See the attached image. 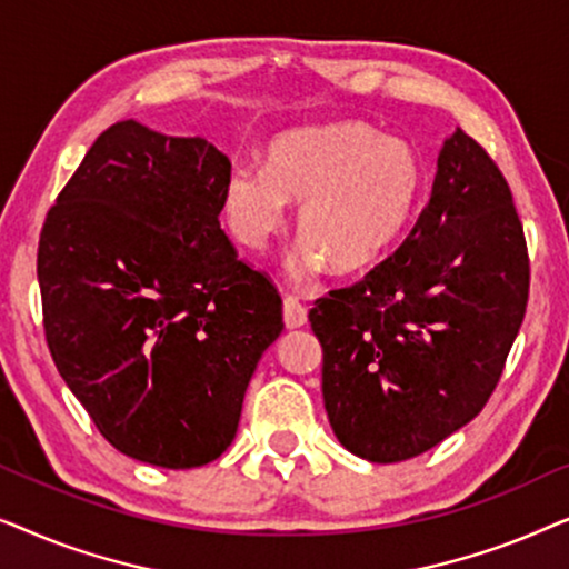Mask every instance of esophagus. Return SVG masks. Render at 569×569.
<instances>
[{
    "label": "esophagus",
    "mask_w": 569,
    "mask_h": 569,
    "mask_svg": "<svg viewBox=\"0 0 569 569\" xmlns=\"http://www.w3.org/2000/svg\"><path fill=\"white\" fill-rule=\"evenodd\" d=\"M308 323V310L298 298H284V326L287 329H300Z\"/></svg>",
    "instance_id": "obj_1"
}]
</instances>
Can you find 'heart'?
Instances as JSON below:
<instances>
[{
  "mask_svg": "<svg viewBox=\"0 0 569 569\" xmlns=\"http://www.w3.org/2000/svg\"><path fill=\"white\" fill-rule=\"evenodd\" d=\"M425 166L407 139L362 121L295 129L271 139L261 166L240 162L224 181V214L240 243L267 248L298 207L300 253L292 277L378 263L407 230L422 197Z\"/></svg>",
  "mask_w": 569,
  "mask_h": 569,
  "instance_id": "heart-1",
  "label": "heart"
}]
</instances>
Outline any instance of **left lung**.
I'll list each match as a JSON object with an SVG mask.
<instances>
[{"mask_svg": "<svg viewBox=\"0 0 569 569\" xmlns=\"http://www.w3.org/2000/svg\"><path fill=\"white\" fill-rule=\"evenodd\" d=\"M528 300L523 224L500 168L456 129L399 251L308 313L323 407L349 453L396 463L485 409Z\"/></svg>", "mask_w": 569, "mask_h": 569, "instance_id": "left-lung-1", "label": "left lung"}]
</instances>
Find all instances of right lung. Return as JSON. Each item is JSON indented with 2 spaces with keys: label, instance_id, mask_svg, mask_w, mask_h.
I'll return each instance as SVG.
<instances>
[{
  "label": "right lung",
  "instance_id": "right-lung-1",
  "mask_svg": "<svg viewBox=\"0 0 569 569\" xmlns=\"http://www.w3.org/2000/svg\"><path fill=\"white\" fill-rule=\"evenodd\" d=\"M228 154L134 119L108 127L46 217L51 357L100 435L162 469L220 458L282 333V298L220 228Z\"/></svg>",
  "mask_w": 569,
  "mask_h": 569
}]
</instances>
